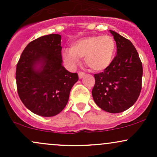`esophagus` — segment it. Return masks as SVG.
<instances>
[{"instance_id":"34e87169","label":"esophagus","mask_w":157,"mask_h":157,"mask_svg":"<svg viewBox=\"0 0 157 157\" xmlns=\"http://www.w3.org/2000/svg\"><path fill=\"white\" fill-rule=\"evenodd\" d=\"M85 75H86V74H85L84 72H82V71H80V72L78 73V76L80 79H82V77L85 76Z\"/></svg>"}]
</instances>
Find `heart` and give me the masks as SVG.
<instances>
[{
  "label": "heart",
  "mask_w": 157,
  "mask_h": 157,
  "mask_svg": "<svg viewBox=\"0 0 157 157\" xmlns=\"http://www.w3.org/2000/svg\"><path fill=\"white\" fill-rule=\"evenodd\" d=\"M116 42L111 35H93L74 42L70 50L62 52L63 58L69 67L75 68L79 58H83L85 64L96 72L110 67L116 55Z\"/></svg>",
  "instance_id": "obj_1"
}]
</instances>
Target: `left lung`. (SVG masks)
Instances as JSON below:
<instances>
[{
  "label": "left lung",
  "instance_id": "obj_1",
  "mask_svg": "<svg viewBox=\"0 0 157 157\" xmlns=\"http://www.w3.org/2000/svg\"><path fill=\"white\" fill-rule=\"evenodd\" d=\"M117 44V55L103 72L95 74L92 97L103 111L120 113L137 100L142 89V65L129 40L109 30Z\"/></svg>",
  "mask_w": 157,
  "mask_h": 157
}]
</instances>
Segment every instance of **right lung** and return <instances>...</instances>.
<instances>
[{
	"label": "right lung",
	"mask_w": 157,
	"mask_h": 157,
	"mask_svg": "<svg viewBox=\"0 0 157 157\" xmlns=\"http://www.w3.org/2000/svg\"><path fill=\"white\" fill-rule=\"evenodd\" d=\"M61 35L42 36L32 41L21 54L16 68L20 99L32 112L53 117L67 104L78 75L63 66Z\"/></svg>",
	"instance_id": "add662e5"
}]
</instances>
